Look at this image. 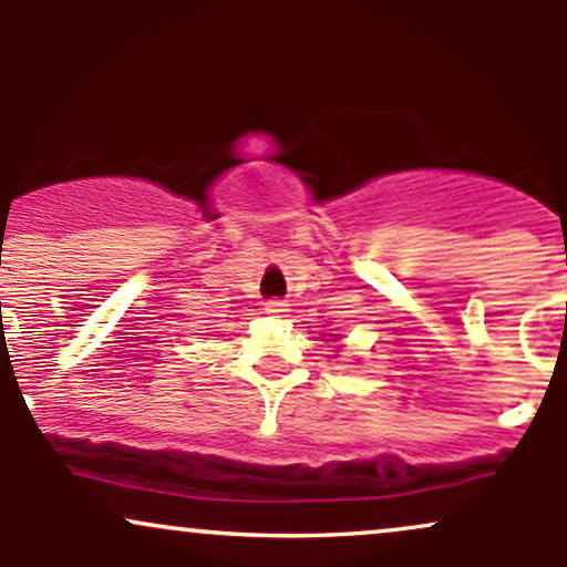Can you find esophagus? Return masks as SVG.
Wrapping results in <instances>:
<instances>
[{
	"label": "esophagus",
	"instance_id": "1",
	"mask_svg": "<svg viewBox=\"0 0 567 567\" xmlns=\"http://www.w3.org/2000/svg\"><path fill=\"white\" fill-rule=\"evenodd\" d=\"M264 311L269 317H285V311H288V303H285V301H269V303H266Z\"/></svg>",
	"mask_w": 567,
	"mask_h": 567
}]
</instances>
